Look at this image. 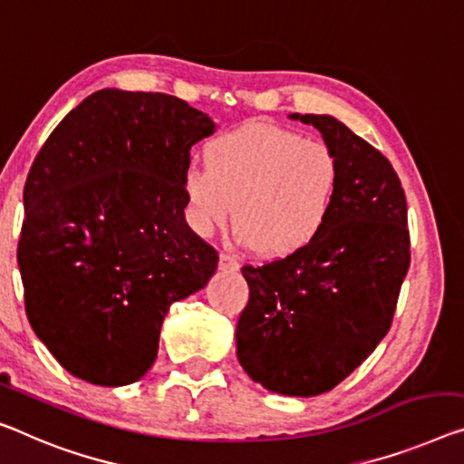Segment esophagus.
I'll return each mask as SVG.
<instances>
[{"label":"esophagus","instance_id":"esophagus-1","mask_svg":"<svg viewBox=\"0 0 464 464\" xmlns=\"http://www.w3.org/2000/svg\"><path fill=\"white\" fill-rule=\"evenodd\" d=\"M238 261L234 259L232 255H227V253H222L219 255V269H222V272H238Z\"/></svg>","mask_w":464,"mask_h":464}]
</instances>
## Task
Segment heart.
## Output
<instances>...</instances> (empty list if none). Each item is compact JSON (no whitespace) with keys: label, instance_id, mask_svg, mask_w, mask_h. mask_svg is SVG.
I'll use <instances>...</instances> for the list:
<instances>
[{"label":"heart","instance_id":"obj_1","mask_svg":"<svg viewBox=\"0 0 464 464\" xmlns=\"http://www.w3.org/2000/svg\"><path fill=\"white\" fill-rule=\"evenodd\" d=\"M203 168L182 178L187 219L198 237L234 222L266 259L303 253L319 238L340 187L336 155L286 128L251 122L205 142Z\"/></svg>","mask_w":464,"mask_h":464}]
</instances>
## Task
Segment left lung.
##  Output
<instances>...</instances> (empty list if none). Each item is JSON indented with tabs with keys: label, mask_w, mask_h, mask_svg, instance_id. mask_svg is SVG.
Listing matches in <instances>:
<instances>
[{
	"label": "left lung",
	"mask_w": 464,
	"mask_h": 464,
	"mask_svg": "<svg viewBox=\"0 0 464 464\" xmlns=\"http://www.w3.org/2000/svg\"><path fill=\"white\" fill-rule=\"evenodd\" d=\"M336 155L340 187L303 253L242 267L248 303L237 324L246 375L284 396L336 388L386 336L411 263L406 198L392 163L327 113H290Z\"/></svg>",
	"instance_id": "1"
}]
</instances>
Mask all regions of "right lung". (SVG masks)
<instances>
[{"mask_svg": "<svg viewBox=\"0 0 464 464\" xmlns=\"http://www.w3.org/2000/svg\"><path fill=\"white\" fill-rule=\"evenodd\" d=\"M216 122L163 92L102 89L28 172L18 267L26 315L60 365L95 386L151 369L169 306L205 288L218 253L184 219L190 147Z\"/></svg>", "mask_w": 464, "mask_h": 464, "instance_id": "add662e5", "label": "right lung"}]
</instances>
